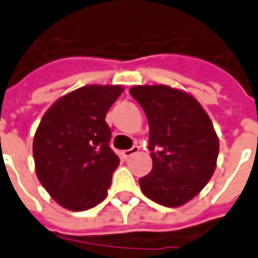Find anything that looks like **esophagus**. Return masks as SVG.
Listing matches in <instances>:
<instances>
[{
    "mask_svg": "<svg viewBox=\"0 0 258 258\" xmlns=\"http://www.w3.org/2000/svg\"><path fill=\"white\" fill-rule=\"evenodd\" d=\"M139 152V146L134 145L131 149H127V150H123V157L124 158H128L131 157L133 154H137Z\"/></svg>",
    "mask_w": 258,
    "mask_h": 258,
    "instance_id": "34e87169",
    "label": "esophagus"
}]
</instances>
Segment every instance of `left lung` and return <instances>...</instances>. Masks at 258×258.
I'll return each mask as SVG.
<instances>
[{"mask_svg": "<svg viewBox=\"0 0 258 258\" xmlns=\"http://www.w3.org/2000/svg\"><path fill=\"white\" fill-rule=\"evenodd\" d=\"M149 121V150L153 168L139 179L152 201L182 207L207 186L216 169L219 138L212 120L192 95L169 86H134Z\"/></svg>", "mask_w": 258, "mask_h": 258, "instance_id": "left-lung-1", "label": "left lung"}]
</instances>
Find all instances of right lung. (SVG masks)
I'll use <instances>...</instances> for the list:
<instances>
[{"mask_svg": "<svg viewBox=\"0 0 258 258\" xmlns=\"http://www.w3.org/2000/svg\"><path fill=\"white\" fill-rule=\"evenodd\" d=\"M123 90L83 86L58 98L38 125L32 144L37 176L66 209L87 211L106 198L120 160L109 146L105 117Z\"/></svg>", "mask_w": 258, "mask_h": 258, "instance_id": "add662e5", "label": "right lung"}]
</instances>
